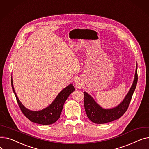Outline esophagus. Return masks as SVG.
Wrapping results in <instances>:
<instances>
[{"label": "esophagus", "instance_id": "obj_1", "mask_svg": "<svg viewBox=\"0 0 149 149\" xmlns=\"http://www.w3.org/2000/svg\"><path fill=\"white\" fill-rule=\"evenodd\" d=\"M74 84H75V88H77L78 89H80L83 86V82L81 81V80L80 79H77L75 81Z\"/></svg>", "mask_w": 149, "mask_h": 149}]
</instances>
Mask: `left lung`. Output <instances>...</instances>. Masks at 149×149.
Listing matches in <instances>:
<instances>
[{
	"mask_svg": "<svg viewBox=\"0 0 149 149\" xmlns=\"http://www.w3.org/2000/svg\"><path fill=\"white\" fill-rule=\"evenodd\" d=\"M137 67L138 65L136 63L134 80L131 88L121 103L115 107L104 109L101 107L89 93L83 92L85 111L88 118L91 121L96 124H104L119 119L126 112L136 86L138 81Z\"/></svg>",
	"mask_w": 149,
	"mask_h": 149,
	"instance_id": "1",
	"label": "left lung"
}]
</instances>
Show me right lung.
<instances>
[{
  "label": "right lung",
  "instance_id": "add662e5",
  "mask_svg": "<svg viewBox=\"0 0 149 149\" xmlns=\"http://www.w3.org/2000/svg\"><path fill=\"white\" fill-rule=\"evenodd\" d=\"M11 86L18 104L23 113L31 121L43 125L52 124L59 119L65 102L70 93L75 91L73 84L70 83L60 92L56 98L48 107L40 111H33L26 108L20 102L14 88L12 77Z\"/></svg>",
  "mask_w": 149,
  "mask_h": 149
}]
</instances>
